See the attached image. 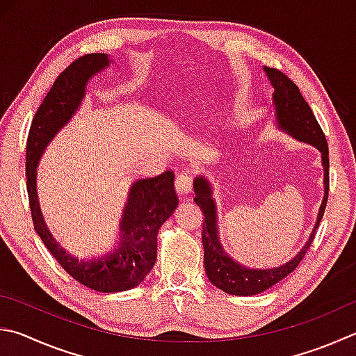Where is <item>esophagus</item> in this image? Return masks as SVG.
<instances>
[{"mask_svg": "<svg viewBox=\"0 0 356 356\" xmlns=\"http://www.w3.org/2000/svg\"><path fill=\"white\" fill-rule=\"evenodd\" d=\"M191 186H193V182H191V177L188 176V174H185V172L177 174L176 191L179 193V195H190Z\"/></svg>", "mask_w": 356, "mask_h": 356, "instance_id": "esophagus-1", "label": "esophagus"}]
</instances>
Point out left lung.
Returning a JSON list of instances; mask_svg holds the SVG:
<instances>
[{"label":"left lung","mask_w":356,"mask_h":356,"mask_svg":"<svg viewBox=\"0 0 356 356\" xmlns=\"http://www.w3.org/2000/svg\"><path fill=\"white\" fill-rule=\"evenodd\" d=\"M263 71L274 88L273 108L277 129L289 135L291 138L314 146L321 152L322 166H324V199H322L318 221L314 224L312 235H309L305 245L297 252L296 257L277 268H248L235 261L222 249L221 241H219L216 204L213 199V186L210 180L204 174L195 179V202L200 207L205 216V222L202 225L205 274L213 283V286L234 296L260 294L293 273L314 240V232L318 230L321 219L324 216L328 199V146L319 122L316 121L313 111L309 108L308 102L303 99L299 88L288 76L279 70L268 67H263Z\"/></svg>","instance_id":"8db88e82"}]
</instances>
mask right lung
Masks as SVG:
<instances>
[{
  "mask_svg": "<svg viewBox=\"0 0 356 356\" xmlns=\"http://www.w3.org/2000/svg\"><path fill=\"white\" fill-rule=\"evenodd\" d=\"M113 63L111 56L95 53L82 56L57 77L32 120L26 145V184L37 235L60 266L90 289L120 293L138 286L157 260V234L177 209L174 174L165 171L156 177L137 179L131 185L122 219L120 240L104 254L79 258L54 240L38 204L37 166L54 137L79 111L86 99L90 79Z\"/></svg>",
  "mask_w": 356,
  "mask_h": 356,
  "instance_id": "1",
  "label": "right lung"
}]
</instances>
